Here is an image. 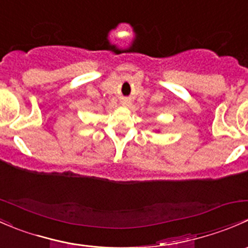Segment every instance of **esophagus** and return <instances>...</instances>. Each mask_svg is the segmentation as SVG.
<instances>
[{
    "label": "esophagus",
    "instance_id": "34e87169",
    "mask_svg": "<svg viewBox=\"0 0 248 248\" xmlns=\"http://www.w3.org/2000/svg\"><path fill=\"white\" fill-rule=\"evenodd\" d=\"M131 104V101H128V99H124V101H122V106L124 107H129Z\"/></svg>",
    "mask_w": 248,
    "mask_h": 248
}]
</instances>
